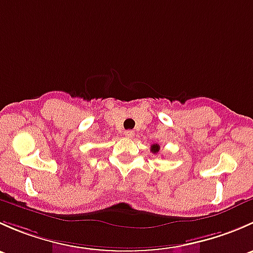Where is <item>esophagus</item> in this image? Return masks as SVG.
I'll return each instance as SVG.
<instances>
[{
	"mask_svg": "<svg viewBox=\"0 0 253 253\" xmlns=\"http://www.w3.org/2000/svg\"><path fill=\"white\" fill-rule=\"evenodd\" d=\"M133 131H129V129H128V131H125L124 132V136L125 137H126V138H132V137H133Z\"/></svg>",
	"mask_w": 253,
	"mask_h": 253,
	"instance_id": "34e87169",
	"label": "esophagus"
}]
</instances>
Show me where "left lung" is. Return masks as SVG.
I'll list each match as a JSON object with an SVG mask.
<instances>
[{
	"label": "left lung",
	"instance_id": "obj_1",
	"mask_svg": "<svg viewBox=\"0 0 253 253\" xmlns=\"http://www.w3.org/2000/svg\"><path fill=\"white\" fill-rule=\"evenodd\" d=\"M159 150H160V145L158 144V143H155V144H152V147H150V152L154 153V154H157Z\"/></svg>",
	"mask_w": 253,
	"mask_h": 253
}]
</instances>
